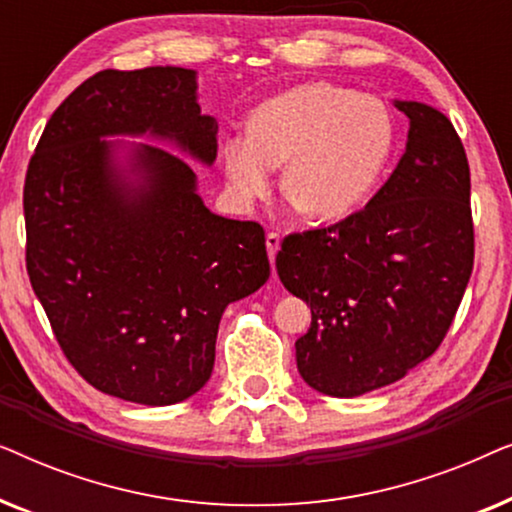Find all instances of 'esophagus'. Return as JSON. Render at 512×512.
<instances>
[{
  "instance_id": "esophagus-1",
  "label": "esophagus",
  "mask_w": 512,
  "mask_h": 512,
  "mask_svg": "<svg viewBox=\"0 0 512 512\" xmlns=\"http://www.w3.org/2000/svg\"><path fill=\"white\" fill-rule=\"evenodd\" d=\"M279 244H282V237H279V233H268V235H265V247H268L270 263H275V256H277V251H279Z\"/></svg>"
}]
</instances>
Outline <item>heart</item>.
<instances>
[{
	"label": "heart",
	"instance_id": "1",
	"mask_svg": "<svg viewBox=\"0 0 512 512\" xmlns=\"http://www.w3.org/2000/svg\"><path fill=\"white\" fill-rule=\"evenodd\" d=\"M396 128L373 95L305 83L272 97L251 118V135L223 144V172L240 205L272 191L284 167V193L312 221L333 223L366 205L394 156Z\"/></svg>",
	"mask_w": 512,
	"mask_h": 512
}]
</instances>
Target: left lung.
<instances>
[{
  "label": "left lung",
  "instance_id": "obj_1",
  "mask_svg": "<svg viewBox=\"0 0 512 512\" xmlns=\"http://www.w3.org/2000/svg\"><path fill=\"white\" fill-rule=\"evenodd\" d=\"M394 104L410 130L387 184L361 212L289 235L277 254L282 284L312 310L298 373L335 398L387 387L429 359L473 272L464 144L438 109Z\"/></svg>",
  "mask_w": 512,
  "mask_h": 512
}]
</instances>
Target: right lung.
I'll list each match as a JSON object with an SVG mask.
<instances>
[{"mask_svg":"<svg viewBox=\"0 0 512 512\" xmlns=\"http://www.w3.org/2000/svg\"><path fill=\"white\" fill-rule=\"evenodd\" d=\"M216 132L195 69L146 67L90 76L39 139L23 191L27 275L62 352L102 394H198L223 310L268 282L263 228L209 212L191 165L162 149L212 167Z\"/></svg>","mask_w":512,"mask_h":512,"instance_id":"1","label":"right lung"}]
</instances>
